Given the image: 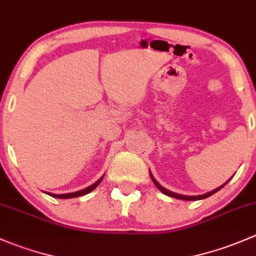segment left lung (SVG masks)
<instances>
[{"instance_id": "obj_1", "label": "left lung", "mask_w": 256, "mask_h": 256, "mask_svg": "<svg viewBox=\"0 0 256 256\" xmlns=\"http://www.w3.org/2000/svg\"><path fill=\"white\" fill-rule=\"evenodd\" d=\"M149 174H150V178H152V182H154V185L158 187V190H159V191H162V194H166V196H170V197H174V198H178V200H184V201H198V200H204V198H207V197H210V196H212L213 194H216V192H218L220 191V188H222V187H224L226 184L229 182V180H230V178H229L228 181H226V184H223L222 186H220V187H217V188H214V190H212V191H210V192H207V194H198V196H185V194H176V192H172V191H170V190H168V188H165L164 186H162L160 185L159 182H158L156 180H155V178L154 176L152 175V172H150L149 171Z\"/></svg>"}]
</instances>
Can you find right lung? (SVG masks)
Instances as JSON below:
<instances>
[{
    "mask_svg": "<svg viewBox=\"0 0 256 256\" xmlns=\"http://www.w3.org/2000/svg\"><path fill=\"white\" fill-rule=\"evenodd\" d=\"M104 176L102 178H100L98 180L96 181L94 184H92L91 186L86 187V188H82L80 190V191H76V192H70V194H50V192H46V194H48L49 196H52L55 197V198H74V197H78V196H84V194H90L91 191H94V188H96L97 186L101 184V181L104 180Z\"/></svg>",
    "mask_w": 256,
    "mask_h": 256,
    "instance_id": "1",
    "label": "right lung"
}]
</instances>
